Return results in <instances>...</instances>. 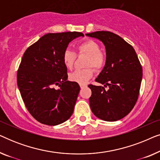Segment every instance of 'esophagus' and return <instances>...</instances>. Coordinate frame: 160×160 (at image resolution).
I'll list each match as a JSON object with an SVG mask.
<instances>
[{
	"instance_id": "esophagus-1",
	"label": "esophagus",
	"mask_w": 160,
	"mask_h": 160,
	"mask_svg": "<svg viewBox=\"0 0 160 160\" xmlns=\"http://www.w3.org/2000/svg\"><path fill=\"white\" fill-rule=\"evenodd\" d=\"M86 87V84H80V87H81V89L84 88V87Z\"/></svg>"
}]
</instances>
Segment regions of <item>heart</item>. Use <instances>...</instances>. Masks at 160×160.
<instances>
[{
  "instance_id": "b5f03b06",
  "label": "heart",
  "mask_w": 160,
  "mask_h": 160,
  "mask_svg": "<svg viewBox=\"0 0 160 160\" xmlns=\"http://www.w3.org/2000/svg\"><path fill=\"white\" fill-rule=\"evenodd\" d=\"M78 51L88 56L86 66H92L97 70H100L106 64V57L100 51V44L94 40H87L77 46ZM76 59V54L70 49H66L62 54V61L67 68L71 69ZM94 75V70L92 68L82 70H76L69 74V79L71 82L79 84H85Z\"/></svg>"
}]
</instances>
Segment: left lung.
<instances>
[{
  "label": "left lung",
  "instance_id": "obj_1",
  "mask_svg": "<svg viewBox=\"0 0 160 160\" xmlns=\"http://www.w3.org/2000/svg\"><path fill=\"white\" fill-rule=\"evenodd\" d=\"M86 36L102 41L106 51L103 69L95 81L104 86L89 84V105L99 119L115 122L132 111L139 95L142 67L135 49L123 38L109 31H96ZM109 87L108 91L104 87Z\"/></svg>",
  "mask_w": 160,
  "mask_h": 160
}]
</instances>
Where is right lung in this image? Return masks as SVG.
Returning a JSON list of instances; mask_svg holds the SVG:
<instances>
[{"mask_svg":"<svg viewBox=\"0 0 160 160\" xmlns=\"http://www.w3.org/2000/svg\"><path fill=\"white\" fill-rule=\"evenodd\" d=\"M79 36H84L79 32L46 34L23 54L17 85L26 108L41 124H62L73 112L80 87L67 80L62 54L69 43Z\"/></svg>","mask_w":160,"mask_h":160,"instance_id":"1","label":"right lung"}]
</instances>
